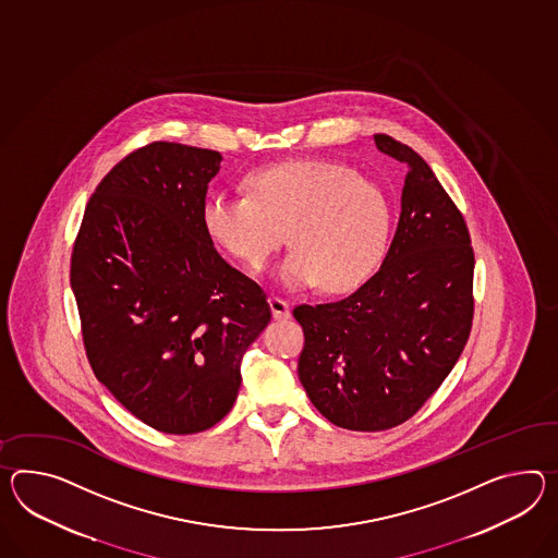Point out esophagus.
<instances>
[{
  "label": "esophagus",
  "instance_id": "1",
  "mask_svg": "<svg viewBox=\"0 0 558 558\" xmlns=\"http://www.w3.org/2000/svg\"><path fill=\"white\" fill-rule=\"evenodd\" d=\"M270 308H272L276 320H286L290 318V304L278 296H270Z\"/></svg>",
  "mask_w": 558,
  "mask_h": 558
}]
</instances>
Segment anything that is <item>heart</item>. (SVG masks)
I'll use <instances>...</instances> for the list:
<instances>
[{
	"instance_id": "obj_1",
	"label": "heart",
	"mask_w": 558,
	"mask_h": 558,
	"mask_svg": "<svg viewBox=\"0 0 558 558\" xmlns=\"http://www.w3.org/2000/svg\"><path fill=\"white\" fill-rule=\"evenodd\" d=\"M247 185L252 197L211 191L202 205L209 240L247 270L266 266L288 228L294 250L278 268L282 284L342 294L377 272L393 209L375 181L337 161L300 159L264 165Z\"/></svg>"
}]
</instances>
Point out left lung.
<instances>
[{
    "instance_id": "left-lung-1",
    "label": "left lung",
    "mask_w": 558,
    "mask_h": 558,
    "mask_svg": "<svg viewBox=\"0 0 558 558\" xmlns=\"http://www.w3.org/2000/svg\"><path fill=\"white\" fill-rule=\"evenodd\" d=\"M375 145L408 165L379 272L339 302L294 308L300 383L328 422L353 432L415 415L458 363L474 318V250L460 209L415 150L389 135Z\"/></svg>"
}]
</instances>
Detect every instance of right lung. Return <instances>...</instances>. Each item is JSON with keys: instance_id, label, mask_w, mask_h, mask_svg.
Wrapping results in <instances>:
<instances>
[{"instance_id": "1", "label": "right lung", "mask_w": 558, "mask_h": 558, "mask_svg": "<svg viewBox=\"0 0 558 558\" xmlns=\"http://www.w3.org/2000/svg\"><path fill=\"white\" fill-rule=\"evenodd\" d=\"M218 150L157 141L98 183L76 235L70 286L90 367L136 420L205 432L240 391V365L272 313L202 223Z\"/></svg>"}]
</instances>
